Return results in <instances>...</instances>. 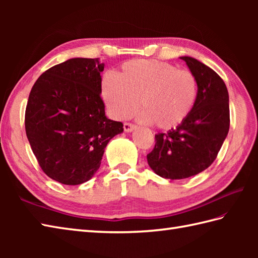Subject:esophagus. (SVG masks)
<instances>
[{"mask_svg": "<svg viewBox=\"0 0 258 258\" xmlns=\"http://www.w3.org/2000/svg\"><path fill=\"white\" fill-rule=\"evenodd\" d=\"M136 128V126L134 124H131V123H124V131L126 133H130V132H133V131Z\"/></svg>", "mask_w": 258, "mask_h": 258, "instance_id": "obj_1", "label": "esophagus"}]
</instances>
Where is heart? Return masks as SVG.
Wrapping results in <instances>:
<instances>
[{
    "instance_id": "b5f03b06",
    "label": "heart",
    "mask_w": 258,
    "mask_h": 258,
    "mask_svg": "<svg viewBox=\"0 0 258 258\" xmlns=\"http://www.w3.org/2000/svg\"><path fill=\"white\" fill-rule=\"evenodd\" d=\"M101 94L113 117H128L140 101L142 118L158 128L171 130L182 124L193 108L197 81L187 70L154 59H139L124 63L115 78L105 76Z\"/></svg>"
}]
</instances>
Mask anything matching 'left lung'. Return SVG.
Segmentation results:
<instances>
[{"instance_id":"obj_1","label":"left lung","mask_w":258,"mask_h":258,"mask_svg":"<svg viewBox=\"0 0 258 258\" xmlns=\"http://www.w3.org/2000/svg\"><path fill=\"white\" fill-rule=\"evenodd\" d=\"M197 81V96L184 122L167 133L155 135L147 163L163 178L183 179L211 165L229 130L227 87L215 71L199 59L180 56Z\"/></svg>"}]
</instances>
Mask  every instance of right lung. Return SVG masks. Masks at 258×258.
Segmentation results:
<instances>
[{"instance_id": "obj_1", "label": "right lung", "mask_w": 258, "mask_h": 258, "mask_svg": "<svg viewBox=\"0 0 258 258\" xmlns=\"http://www.w3.org/2000/svg\"><path fill=\"white\" fill-rule=\"evenodd\" d=\"M100 58H70L33 85L25 111L31 149L48 177L65 185L90 180L123 124L106 117Z\"/></svg>"}]
</instances>
